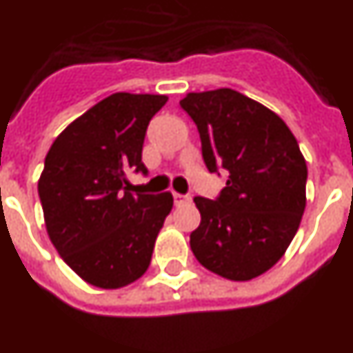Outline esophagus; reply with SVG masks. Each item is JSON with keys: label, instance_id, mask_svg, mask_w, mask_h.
Here are the masks:
<instances>
[{"label": "esophagus", "instance_id": "34e87169", "mask_svg": "<svg viewBox=\"0 0 353 353\" xmlns=\"http://www.w3.org/2000/svg\"><path fill=\"white\" fill-rule=\"evenodd\" d=\"M174 204H176V206H183V204H188L190 203V197H188V195H183V194H177V192H174Z\"/></svg>", "mask_w": 353, "mask_h": 353}]
</instances>
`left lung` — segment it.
Returning a JSON list of instances; mask_svg holds the SVG:
<instances>
[{"instance_id":"8db88e82","label":"left lung","mask_w":353,"mask_h":353,"mask_svg":"<svg viewBox=\"0 0 353 353\" xmlns=\"http://www.w3.org/2000/svg\"><path fill=\"white\" fill-rule=\"evenodd\" d=\"M181 108L197 125L210 172H230L201 213L190 248L201 265L233 282L260 276L285 254L300 228L307 163L276 112L230 88L188 93Z\"/></svg>"}]
</instances>
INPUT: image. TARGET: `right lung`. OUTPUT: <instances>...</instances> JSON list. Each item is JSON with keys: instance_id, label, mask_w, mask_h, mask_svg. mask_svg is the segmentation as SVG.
<instances>
[{"instance_id": "add662e5", "label": "right lung", "mask_w": 353, "mask_h": 353, "mask_svg": "<svg viewBox=\"0 0 353 353\" xmlns=\"http://www.w3.org/2000/svg\"><path fill=\"white\" fill-rule=\"evenodd\" d=\"M167 94L112 93L71 121L50 147L37 190L61 259L84 282L120 289L149 269L174 197L131 194L150 118Z\"/></svg>"}]
</instances>
